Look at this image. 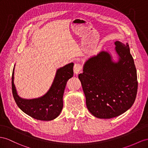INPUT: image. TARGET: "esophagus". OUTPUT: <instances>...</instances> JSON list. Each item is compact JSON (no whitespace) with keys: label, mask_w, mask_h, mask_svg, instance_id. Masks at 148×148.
Wrapping results in <instances>:
<instances>
[{"label":"esophagus","mask_w":148,"mask_h":148,"mask_svg":"<svg viewBox=\"0 0 148 148\" xmlns=\"http://www.w3.org/2000/svg\"><path fill=\"white\" fill-rule=\"evenodd\" d=\"M82 68V65H81V64H80L79 62L75 63V64H74V68H73L74 73L75 74H79V73H81Z\"/></svg>","instance_id":"esophagus-1"}]
</instances>
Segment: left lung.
<instances>
[{
	"label": "left lung",
	"instance_id": "1",
	"mask_svg": "<svg viewBox=\"0 0 148 148\" xmlns=\"http://www.w3.org/2000/svg\"><path fill=\"white\" fill-rule=\"evenodd\" d=\"M118 62L102 51L86 62L79 74L89 112L98 118L110 119L126 112L134 104L138 90L137 73L130 47L115 42Z\"/></svg>",
	"mask_w": 148,
	"mask_h": 148
}]
</instances>
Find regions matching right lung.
Masks as SVG:
<instances>
[{"label":"right lung","instance_id":"right-lung-1","mask_svg":"<svg viewBox=\"0 0 148 148\" xmlns=\"http://www.w3.org/2000/svg\"><path fill=\"white\" fill-rule=\"evenodd\" d=\"M73 63L57 71L51 89L38 99H24L17 95L14 84V70L12 75V94L18 107L27 115L40 121H51L56 118L63 108V94L67 82L73 76Z\"/></svg>","mask_w":148,"mask_h":148}]
</instances>
